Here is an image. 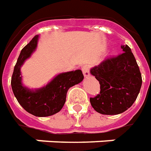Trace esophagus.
Instances as JSON below:
<instances>
[{"label":"esophagus","mask_w":151,"mask_h":151,"mask_svg":"<svg viewBox=\"0 0 151 151\" xmlns=\"http://www.w3.org/2000/svg\"><path fill=\"white\" fill-rule=\"evenodd\" d=\"M82 71L84 77H88L90 76V71H89L88 66H83L82 68Z\"/></svg>","instance_id":"esophagus-1"}]
</instances>
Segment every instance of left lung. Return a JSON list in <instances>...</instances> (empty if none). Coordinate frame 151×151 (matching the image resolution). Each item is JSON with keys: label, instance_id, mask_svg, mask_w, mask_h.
I'll use <instances>...</instances> for the list:
<instances>
[{"label": "left lung", "instance_id": "8db88e82", "mask_svg": "<svg viewBox=\"0 0 151 151\" xmlns=\"http://www.w3.org/2000/svg\"><path fill=\"white\" fill-rule=\"evenodd\" d=\"M123 53L91 68L90 73L101 84L100 94L90 98L97 113L116 115L132 106L142 87V75L131 49L122 46Z\"/></svg>", "mask_w": 151, "mask_h": 151}]
</instances>
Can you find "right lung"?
<instances>
[{"instance_id":"obj_1","label":"right lung","mask_w":151,"mask_h":151,"mask_svg":"<svg viewBox=\"0 0 151 151\" xmlns=\"http://www.w3.org/2000/svg\"><path fill=\"white\" fill-rule=\"evenodd\" d=\"M39 35L34 37L23 48L14 67L11 86L15 97L21 106L36 116H49L59 113L66 101L68 89L83 80L81 70L68 71L57 75L47 85L39 88L30 89L24 86L21 68L38 47Z\"/></svg>"}]
</instances>
